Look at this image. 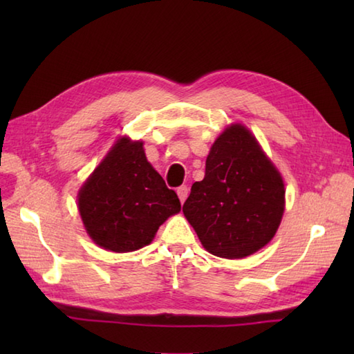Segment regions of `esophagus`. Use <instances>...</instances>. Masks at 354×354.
<instances>
[{
	"mask_svg": "<svg viewBox=\"0 0 354 354\" xmlns=\"http://www.w3.org/2000/svg\"><path fill=\"white\" fill-rule=\"evenodd\" d=\"M176 193H178L179 201H181V204H184L187 196H189V189H187V185H181V187H179V189L176 190Z\"/></svg>",
	"mask_w": 354,
	"mask_h": 354,
	"instance_id": "obj_1",
	"label": "esophagus"
}]
</instances>
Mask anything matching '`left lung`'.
Returning a JSON list of instances; mask_svg holds the SVG:
<instances>
[{"mask_svg":"<svg viewBox=\"0 0 354 354\" xmlns=\"http://www.w3.org/2000/svg\"><path fill=\"white\" fill-rule=\"evenodd\" d=\"M202 246L222 259H243L268 245L284 212V183L242 124L227 127L209 149L205 176L183 207Z\"/></svg>","mask_w":354,"mask_h":354,"instance_id":"left-lung-1","label":"left lung"}]
</instances>
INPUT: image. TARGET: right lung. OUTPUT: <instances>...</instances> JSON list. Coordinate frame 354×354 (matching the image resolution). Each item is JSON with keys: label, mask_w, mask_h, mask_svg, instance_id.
<instances>
[{"label": "right lung", "mask_w": 354, "mask_h": 354, "mask_svg": "<svg viewBox=\"0 0 354 354\" xmlns=\"http://www.w3.org/2000/svg\"><path fill=\"white\" fill-rule=\"evenodd\" d=\"M79 213L94 242L112 252H131L152 242L160 225L181 212L147 161L141 141L123 137L79 190Z\"/></svg>", "instance_id": "obj_1"}]
</instances>
